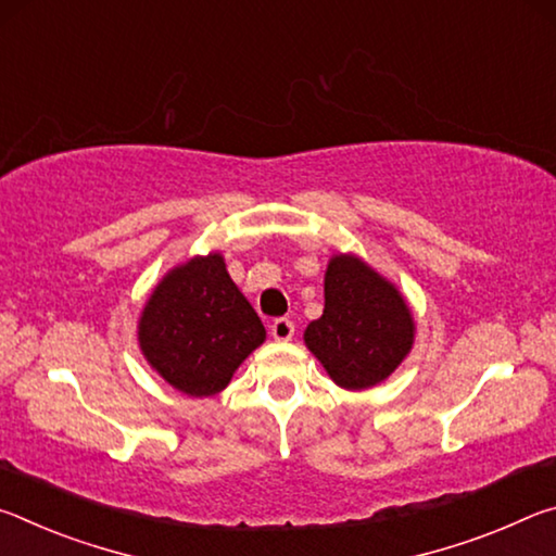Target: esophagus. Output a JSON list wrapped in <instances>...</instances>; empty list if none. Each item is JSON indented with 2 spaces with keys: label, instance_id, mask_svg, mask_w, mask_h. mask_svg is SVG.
<instances>
[{
  "label": "esophagus",
  "instance_id": "34e87169",
  "mask_svg": "<svg viewBox=\"0 0 556 556\" xmlns=\"http://www.w3.org/2000/svg\"><path fill=\"white\" fill-rule=\"evenodd\" d=\"M271 338H275V341H279V343H285V341H291V336H294V324L289 321V318H277L275 324H271Z\"/></svg>",
  "mask_w": 556,
  "mask_h": 556
}]
</instances>
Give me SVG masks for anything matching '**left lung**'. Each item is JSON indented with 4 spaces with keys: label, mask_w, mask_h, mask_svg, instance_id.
<instances>
[{
    "label": "left lung",
    "mask_w": 556,
    "mask_h": 556,
    "mask_svg": "<svg viewBox=\"0 0 556 556\" xmlns=\"http://www.w3.org/2000/svg\"><path fill=\"white\" fill-rule=\"evenodd\" d=\"M412 308L402 291L353 252L328 260L324 314L304 343L338 388L370 390L400 368L414 345Z\"/></svg>",
    "instance_id": "8db88e82"
}]
</instances>
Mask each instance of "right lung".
<instances>
[{"label":"right lung","mask_w":556,"mask_h":556,"mask_svg":"<svg viewBox=\"0 0 556 556\" xmlns=\"http://www.w3.org/2000/svg\"><path fill=\"white\" fill-rule=\"evenodd\" d=\"M265 338V326L230 279L220 252L168 269L137 321L149 368L188 397L223 392Z\"/></svg>","instance_id":"add662e5"}]
</instances>
